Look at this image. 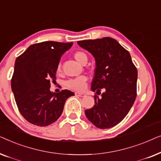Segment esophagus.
<instances>
[{
  "label": "esophagus",
  "instance_id": "obj_1",
  "mask_svg": "<svg viewBox=\"0 0 161 161\" xmlns=\"http://www.w3.org/2000/svg\"><path fill=\"white\" fill-rule=\"evenodd\" d=\"M75 96L80 97H83L86 96V94H84V93H79V92H75Z\"/></svg>",
  "mask_w": 161,
  "mask_h": 161
}]
</instances>
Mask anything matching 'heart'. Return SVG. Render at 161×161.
I'll return each mask as SVG.
<instances>
[{
  "label": "heart",
  "mask_w": 161,
  "mask_h": 161,
  "mask_svg": "<svg viewBox=\"0 0 161 161\" xmlns=\"http://www.w3.org/2000/svg\"><path fill=\"white\" fill-rule=\"evenodd\" d=\"M74 58H75L77 61H78L80 64H82L87 61V56L85 53L81 51H77L74 53ZM60 71V65L57 67V72ZM87 83V78L84 75L78 77V78L69 79L66 82V85L69 89L76 90V91L81 92L85 89Z\"/></svg>",
  "instance_id": "obj_1"
}]
</instances>
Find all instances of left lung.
Listing matches in <instances>:
<instances>
[{"mask_svg":"<svg viewBox=\"0 0 161 161\" xmlns=\"http://www.w3.org/2000/svg\"><path fill=\"white\" fill-rule=\"evenodd\" d=\"M94 57L95 72L92 90L104 92L94 95V105L86 110L88 119L100 129L111 128L124 119L136 97L137 69L129 52L111 37L78 42Z\"/></svg>","mask_w":161,"mask_h":161,"instance_id":"1","label":"left lung"}]
</instances>
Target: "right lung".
<instances>
[{"label": "right lung", "instance_id": "obj_1", "mask_svg": "<svg viewBox=\"0 0 161 161\" xmlns=\"http://www.w3.org/2000/svg\"><path fill=\"white\" fill-rule=\"evenodd\" d=\"M72 42L46 41L34 44L15 61L11 85L21 115L33 125L47 126L62 114L66 100L74 93L50 92L61 56Z\"/></svg>", "mask_w": 161, "mask_h": 161}]
</instances>
